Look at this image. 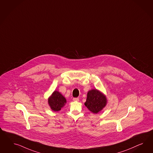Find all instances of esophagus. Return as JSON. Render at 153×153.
Returning a JSON list of instances; mask_svg holds the SVG:
<instances>
[{
    "label": "esophagus",
    "instance_id": "1",
    "mask_svg": "<svg viewBox=\"0 0 153 153\" xmlns=\"http://www.w3.org/2000/svg\"><path fill=\"white\" fill-rule=\"evenodd\" d=\"M73 100L76 101V102H79V98H77V97H74V98H73Z\"/></svg>",
    "mask_w": 153,
    "mask_h": 153
}]
</instances>
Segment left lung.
Segmentation results:
<instances>
[{
  "label": "left lung",
  "instance_id": "left-lung-1",
  "mask_svg": "<svg viewBox=\"0 0 153 153\" xmlns=\"http://www.w3.org/2000/svg\"><path fill=\"white\" fill-rule=\"evenodd\" d=\"M107 102V99L105 95L97 89H92L88 93L85 105L89 111L97 114L105 107Z\"/></svg>",
  "mask_w": 153,
  "mask_h": 153
}]
</instances>
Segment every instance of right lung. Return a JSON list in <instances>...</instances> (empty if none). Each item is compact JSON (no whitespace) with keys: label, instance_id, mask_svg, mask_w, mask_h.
I'll return each instance as SVG.
<instances>
[{"label":"right lung","instance_id":"1","mask_svg":"<svg viewBox=\"0 0 153 153\" xmlns=\"http://www.w3.org/2000/svg\"><path fill=\"white\" fill-rule=\"evenodd\" d=\"M66 102L65 98L58 91H54L48 99V104L51 110L54 111H60Z\"/></svg>","mask_w":153,"mask_h":153}]
</instances>
